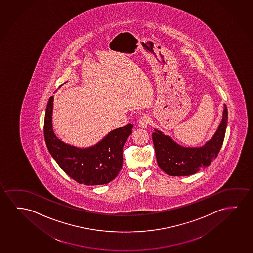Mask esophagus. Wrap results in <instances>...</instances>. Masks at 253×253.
Returning <instances> with one entry per match:
<instances>
[{
	"label": "esophagus",
	"instance_id": "34e87169",
	"mask_svg": "<svg viewBox=\"0 0 253 253\" xmlns=\"http://www.w3.org/2000/svg\"><path fill=\"white\" fill-rule=\"evenodd\" d=\"M150 117L148 114H143L139 117V121H138V125L140 127L142 128H146L147 126L149 124Z\"/></svg>",
	"mask_w": 253,
	"mask_h": 253
}]
</instances>
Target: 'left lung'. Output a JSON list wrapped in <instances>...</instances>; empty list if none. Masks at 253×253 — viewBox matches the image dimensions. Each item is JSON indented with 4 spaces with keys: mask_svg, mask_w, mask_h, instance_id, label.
Returning a JSON list of instances; mask_svg holds the SVG:
<instances>
[{
    "mask_svg": "<svg viewBox=\"0 0 253 253\" xmlns=\"http://www.w3.org/2000/svg\"><path fill=\"white\" fill-rule=\"evenodd\" d=\"M227 107L213 137L201 147H185L157 129L153 132L157 162L161 170L170 176H189L207 168L217 158L224 142L227 126Z\"/></svg>",
    "mask_w": 253,
    "mask_h": 253,
    "instance_id": "1",
    "label": "left lung"
}]
</instances>
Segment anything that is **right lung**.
Instances as JSON below:
<instances>
[{
	"label": "right lung",
	"instance_id": "1",
	"mask_svg": "<svg viewBox=\"0 0 253 253\" xmlns=\"http://www.w3.org/2000/svg\"><path fill=\"white\" fill-rule=\"evenodd\" d=\"M53 96L47 102L44 120V138L51 156L60 168L79 184L105 185L117 177L123 163V146L132 133L127 124L109 132L96 145L78 148L58 139L52 125Z\"/></svg>",
	"mask_w": 253,
	"mask_h": 253
}]
</instances>
